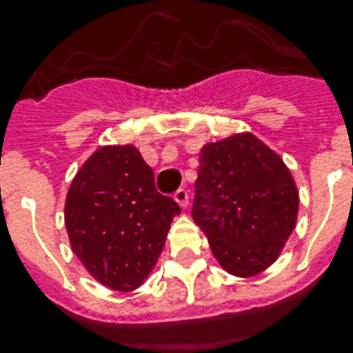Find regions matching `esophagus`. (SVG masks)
<instances>
[{
  "mask_svg": "<svg viewBox=\"0 0 353 353\" xmlns=\"http://www.w3.org/2000/svg\"><path fill=\"white\" fill-rule=\"evenodd\" d=\"M174 199L177 201V204H179L181 208H186V206H188V190H185V188H179V190L174 194Z\"/></svg>",
  "mask_w": 353,
  "mask_h": 353,
  "instance_id": "esophagus-1",
  "label": "esophagus"
}]
</instances>
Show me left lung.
<instances>
[{"label":"left lung","instance_id":"1","mask_svg":"<svg viewBox=\"0 0 353 353\" xmlns=\"http://www.w3.org/2000/svg\"><path fill=\"white\" fill-rule=\"evenodd\" d=\"M199 161L192 217L224 271L256 276L296 226L300 197L291 172L250 132L206 143Z\"/></svg>","mask_w":353,"mask_h":353}]
</instances>
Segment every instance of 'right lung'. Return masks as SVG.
Listing matches in <instances>:
<instances>
[{"label":"right lung","instance_id":"add662e5","mask_svg":"<svg viewBox=\"0 0 353 353\" xmlns=\"http://www.w3.org/2000/svg\"><path fill=\"white\" fill-rule=\"evenodd\" d=\"M176 201L154 185V170L132 145L91 154L71 181L64 222L73 253L91 276L120 292L134 291L167 241Z\"/></svg>","mask_w":353,"mask_h":353}]
</instances>
